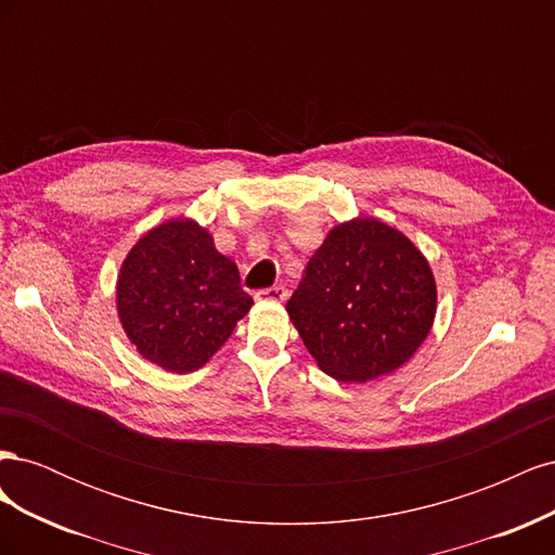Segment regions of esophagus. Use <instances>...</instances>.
<instances>
[{"mask_svg":"<svg viewBox=\"0 0 555 555\" xmlns=\"http://www.w3.org/2000/svg\"><path fill=\"white\" fill-rule=\"evenodd\" d=\"M257 300H275V304H280V300L287 298V289L282 287V284H275V287H268V289H259L255 294Z\"/></svg>","mask_w":555,"mask_h":555,"instance_id":"obj_1","label":"esophagus"}]
</instances>
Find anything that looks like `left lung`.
Segmentation results:
<instances>
[{
    "instance_id": "1",
    "label": "left lung",
    "mask_w": 555,
    "mask_h": 555,
    "mask_svg": "<svg viewBox=\"0 0 555 555\" xmlns=\"http://www.w3.org/2000/svg\"><path fill=\"white\" fill-rule=\"evenodd\" d=\"M438 289L414 243L373 217L331 229L287 312L317 365L338 382L393 373L422 347Z\"/></svg>"
}]
</instances>
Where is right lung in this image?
Here are the masks:
<instances>
[{
	"mask_svg": "<svg viewBox=\"0 0 555 555\" xmlns=\"http://www.w3.org/2000/svg\"><path fill=\"white\" fill-rule=\"evenodd\" d=\"M117 314L139 354L169 373H194L251 304L238 266L188 217L150 229L117 275Z\"/></svg>",
	"mask_w": 555,
	"mask_h": 555,
	"instance_id": "obj_1",
	"label": "right lung"
}]
</instances>
